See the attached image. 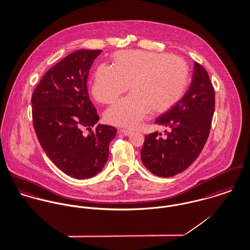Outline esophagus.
Returning a JSON list of instances; mask_svg holds the SVG:
<instances>
[{"instance_id": "obj_1", "label": "esophagus", "mask_w": 250, "mask_h": 250, "mask_svg": "<svg viewBox=\"0 0 250 250\" xmlns=\"http://www.w3.org/2000/svg\"><path fill=\"white\" fill-rule=\"evenodd\" d=\"M119 132L122 133V134H124V135H125V136H129V135L132 133V131H131V130H128V129H120Z\"/></svg>"}]
</instances>
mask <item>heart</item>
Segmentation results:
<instances>
[{
  "mask_svg": "<svg viewBox=\"0 0 250 250\" xmlns=\"http://www.w3.org/2000/svg\"><path fill=\"white\" fill-rule=\"evenodd\" d=\"M113 67L100 65L95 74L92 95L102 104H112L130 84L132 93L105 112L106 121L133 128L148 110L164 112L184 95L190 79L187 62L180 56L130 50L115 54Z\"/></svg>",
  "mask_w": 250,
  "mask_h": 250,
  "instance_id": "heart-1",
  "label": "heart"
}]
</instances>
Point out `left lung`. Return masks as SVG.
Returning a JSON list of instances; mask_svg holds the SVG:
<instances>
[{"label": "left lung", "instance_id": "1", "mask_svg": "<svg viewBox=\"0 0 250 250\" xmlns=\"http://www.w3.org/2000/svg\"><path fill=\"white\" fill-rule=\"evenodd\" d=\"M215 110V90L203 66L194 62L191 85L183 98L155 124L168 127L165 135L147 134L141 159L151 173L169 177L182 172L200 154L211 128Z\"/></svg>", "mask_w": 250, "mask_h": 250}]
</instances>
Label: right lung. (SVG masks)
Segmentation results:
<instances>
[{
	"instance_id": "add662e5",
	"label": "right lung",
	"mask_w": 250,
	"mask_h": 250,
	"mask_svg": "<svg viewBox=\"0 0 250 250\" xmlns=\"http://www.w3.org/2000/svg\"><path fill=\"white\" fill-rule=\"evenodd\" d=\"M101 53L79 50L64 57L43 76L31 97L41 146L59 169L77 179L93 177L104 168L117 133L110 125H95L100 118L87 91L89 70Z\"/></svg>"
}]
</instances>
